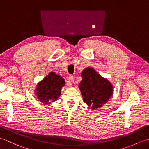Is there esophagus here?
Segmentation results:
<instances>
[{"mask_svg":"<svg viewBox=\"0 0 149 149\" xmlns=\"http://www.w3.org/2000/svg\"><path fill=\"white\" fill-rule=\"evenodd\" d=\"M68 80H69V82L71 84H70V86H72V83H74V76H73V75H70L69 76V77H68Z\"/></svg>","mask_w":149,"mask_h":149,"instance_id":"obj_1","label":"esophagus"}]
</instances>
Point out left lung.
I'll list each match as a JSON object with an SVG mask.
<instances>
[{"instance_id": "obj_1", "label": "left lung", "mask_w": 149, "mask_h": 149, "mask_svg": "<svg viewBox=\"0 0 149 149\" xmlns=\"http://www.w3.org/2000/svg\"><path fill=\"white\" fill-rule=\"evenodd\" d=\"M83 79L79 84L84 102L91 109H96L105 104L113 94L112 84L91 67L81 73Z\"/></svg>"}]
</instances>
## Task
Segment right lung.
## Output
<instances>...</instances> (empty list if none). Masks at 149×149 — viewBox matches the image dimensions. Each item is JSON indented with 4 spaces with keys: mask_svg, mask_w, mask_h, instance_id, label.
Masks as SVG:
<instances>
[{
    "mask_svg": "<svg viewBox=\"0 0 149 149\" xmlns=\"http://www.w3.org/2000/svg\"><path fill=\"white\" fill-rule=\"evenodd\" d=\"M65 81L62 77L51 72L38 83L35 94L43 104H49L58 99L61 94V88Z\"/></svg>",
    "mask_w": 149,
    "mask_h": 149,
    "instance_id": "add662e5",
    "label": "right lung"
}]
</instances>
